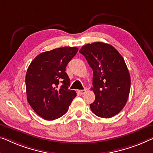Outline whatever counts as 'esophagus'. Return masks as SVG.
<instances>
[{"label":"esophagus","mask_w":153,"mask_h":153,"mask_svg":"<svg viewBox=\"0 0 153 153\" xmlns=\"http://www.w3.org/2000/svg\"><path fill=\"white\" fill-rule=\"evenodd\" d=\"M86 89H84V90H78L77 91V92H78L80 95H83L86 93Z\"/></svg>","instance_id":"obj_1"}]
</instances>
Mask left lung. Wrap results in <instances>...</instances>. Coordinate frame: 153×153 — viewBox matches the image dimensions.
Instances as JSON below:
<instances>
[{
	"instance_id": "8db88e82",
	"label": "left lung",
	"mask_w": 153,
	"mask_h": 153,
	"mask_svg": "<svg viewBox=\"0 0 153 153\" xmlns=\"http://www.w3.org/2000/svg\"><path fill=\"white\" fill-rule=\"evenodd\" d=\"M79 53L93 70L91 88L95 100L90 108L95 115L112 117L126 105L131 88V76L123 57L111 45L101 42L87 44Z\"/></svg>"
}]
</instances>
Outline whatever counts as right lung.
<instances>
[{
    "label": "right lung",
    "instance_id": "add662e5",
    "mask_svg": "<svg viewBox=\"0 0 153 153\" xmlns=\"http://www.w3.org/2000/svg\"><path fill=\"white\" fill-rule=\"evenodd\" d=\"M78 48L65 47L43 52L29 65L25 77L27 98L33 111L46 120H54L67 112L76 93L69 89L66 67Z\"/></svg>",
    "mask_w": 153,
    "mask_h": 153
}]
</instances>
